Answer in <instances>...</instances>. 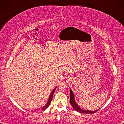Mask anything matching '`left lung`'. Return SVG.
Listing matches in <instances>:
<instances>
[{
  "label": "left lung",
  "mask_w": 124,
  "mask_h": 124,
  "mask_svg": "<svg viewBox=\"0 0 124 124\" xmlns=\"http://www.w3.org/2000/svg\"><path fill=\"white\" fill-rule=\"evenodd\" d=\"M70 104H71L72 107H73V109L76 111H77L78 112L80 113H83V114H94V113L96 112L98 110H95V111H89V110H83L81 108H80V107L77 104V103L76 102L75 100V96L74 94H73L72 91L71 89H70Z\"/></svg>",
  "instance_id": "obj_1"
}]
</instances>
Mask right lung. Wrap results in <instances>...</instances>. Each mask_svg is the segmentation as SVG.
Masks as SVG:
<instances>
[{"label": "right lung", "instance_id": "obj_1", "mask_svg": "<svg viewBox=\"0 0 124 124\" xmlns=\"http://www.w3.org/2000/svg\"><path fill=\"white\" fill-rule=\"evenodd\" d=\"M56 87H55L53 90L52 91V92H51V94H50V95H49V99H48V101H47V103L45 104V106H44L43 107H42L41 109H40V108H39V109H36L35 110H34L33 111H39V110H45V109H46L47 108H48V107H49V104H50V103H51V101H52V99H53V94H54V92H55V89H56Z\"/></svg>", "mask_w": 124, "mask_h": 124}]
</instances>
